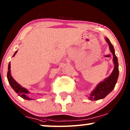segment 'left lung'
<instances>
[{
    "mask_svg": "<svg viewBox=\"0 0 130 130\" xmlns=\"http://www.w3.org/2000/svg\"><path fill=\"white\" fill-rule=\"evenodd\" d=\"M106 42L108 43L109 49L113 54V61L114 63V69L110 76L104 79L103 81L101 82L96 86L95 89L88 96L90 100H98L104 99L111 91H112L115 87L119 76V69L118 58L115 53V50L110 40L107 38H105Z\"/></svg>",
    "mask_w": 130,
    "mask_h": 130,
    "instance_id": "obj_1",
    "label": "left lung"
}]
</instances>
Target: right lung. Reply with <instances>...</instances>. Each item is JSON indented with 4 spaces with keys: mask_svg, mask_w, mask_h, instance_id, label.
<instances>
[{
    "mask_svg": "<svg viewBox=\"0 0 130 130\" xmlns=\"http://www.w3.org/2000/svg\"><path fill=\"white\" fill-rule=\"evenodd\" d=\"M18 50L15 51V53H14V54L12 57H14L16 53H17ZM8 73H7V78L8 80V82L11 85V87H12V88L16 92V93L18 94V95L20 96V97H22L23 99H25V100H33V99H31L30 97H29L28 96L27 94H29L30 92L27 90L26 88L23 87L21 85H20L17 82H16L15 80L13 78L12 76L11 75V63L9 62V64H8Z\"/></svg>",
    "mask_w": 130,
    "mask_h": 130,
    "instance_id": "1",
    "label": "right lung"
}]
</instances>
